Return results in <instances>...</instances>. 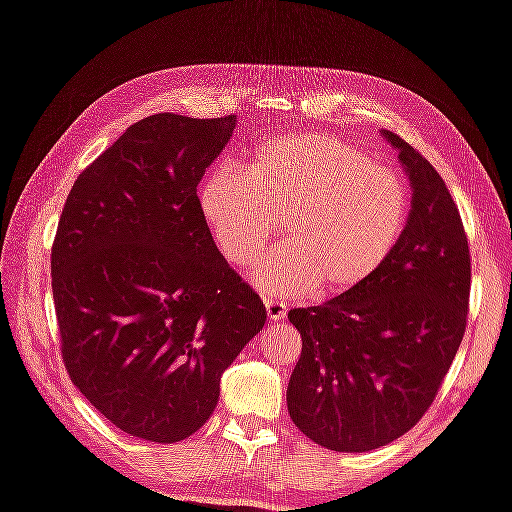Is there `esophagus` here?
<instances>
[{
  "label": "esophagus",
  "instance_id": "esophagus-1",
  "mask_svg": "<svg viewBox=\"0 0 512 512\" xmlns=\"http://www.w3.org/2000/svg\"><path fill=\"white\" fill-rule=\"evenodd\" d=\"M264 305H266V316H269V321H271V323L285 321V316H287V305L282 303V300L264 298Z\"/></svg>",
  "mask_w": 512,
  "mask_h": 512
}]
</instances>
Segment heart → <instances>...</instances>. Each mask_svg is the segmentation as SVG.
I'll list each match as a JSON object with an SVG mask.
<instances>
[{"mask_svg": "<svg viewBox=\"0 0 512 512\" xmlns=\"http://www.w3.org/2000/svg\"><path fill=\"white\" fill-rule=\"evenodd\" d=\"M200 212L234 266L255 264L285 221L287 243L257 266L253 282L287 298L319 282L328 294L369 282L399 248L412 198L396 170L358 145L287 134L259 145L243 175L232 168L209 175Z\"/></svg>", "mask_w": 512, "mask_h": 512, "instance_id": "obj_1", "label": "heart"}]
</instances>
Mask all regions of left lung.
<instances>
[{"label":"left lung","instance_id":"8db88e82","mask_svg":"<svg viewBox=\"0 0 512 512\" xmlns=\"http://www.w3.org/2000/svg\"><path fill=\"white\" fill-rule=\"evenodd\" d=\"M383 136L399 148L412 186L399 248L364 285L289 312L303 339L287 387L291 421L342 453L380 449L424 417L469 312L472 262L456 202L424 154Z\"/></svg>","mask_w":512,"mask_h":512}]
</instances>
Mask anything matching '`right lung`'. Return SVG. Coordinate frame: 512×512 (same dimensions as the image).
Segmentation results:
<instances>
[{"mask_svg":"<svg viewBox=\"0 0 512 512\" xmlns=\"http://www.w3.org/2000/svg\"><path fill=\"white\" fill-rule=\"evenodd\" d=\"M237 125L154 113L77 177L52 246L63 364L113 426L173 444L212 417L266 307L218 253L198 184Z\"/></svg>","mask_w":512,"mask_h":512,"instance_id":"add662e5","label":"right lung"}]
</instances>
